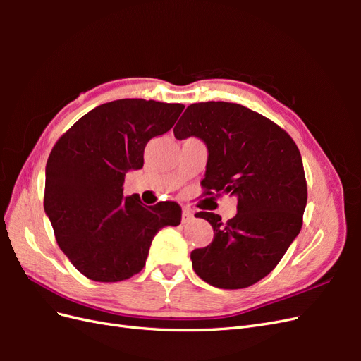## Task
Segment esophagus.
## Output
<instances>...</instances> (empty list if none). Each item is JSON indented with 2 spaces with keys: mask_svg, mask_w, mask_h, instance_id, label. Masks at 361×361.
Wrapping results in <instances>:
<instances>
[{
  "mask_svg": "<svg viewBox=\"0 0 361 361\" xmlns=\"http://www.w3.org/2000/svg\"><path fill=\"white\" fill-rule=\"evenodd\" d=\"M192 220H194V214L190 209H183V212H182V223L187 224V223H191Z\"/></svg>",
  "mask_w": 361,
  "mask_h": 361,
  "instance_id": "esophagus-1",
  "label": "esophagus"
}]
</instances>
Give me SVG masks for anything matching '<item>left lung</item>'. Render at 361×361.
<instances>
[{"label": "left lung", "instance_id": "1", "mask_svg": "<svg viewBox=\"0 0 361 361\" xmlns=\"http://www.w3.org/2000/svg\"><path fill=\"white\" fill-rule=\"evenodd\" d=\"M173 133L206 145V194L238 199V214L227 223L214 212L195 214L214 228L212 243L191 253L195 274L221 289L255 285L301 231L307 183L297 145L269 118L221 101L190 105Z\"/></svg>", "mask_w": 361, "mask_h": 361}]
</instances>
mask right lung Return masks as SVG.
<instances>
[{
	"label": "right lung",
	"instance_id": "obj_1",
	"mask_svg": "<svg viewBox=\"0 0 361 361\" xmlns=\"http://www.w3.org/2000/svg\"><path fill=\"white\" fill-rule=\"evenodd\" d=\"M185 105L118 99L82 116L51 150L45 212L72 265L94 281H120L143 269L159 228L180 224L174 202L146 206L123 195L126 173L143 167L149 141L166 134Z\"/></svg>",
	"mask_w": 361,
	"mask_h": 361
}]
</instances>
